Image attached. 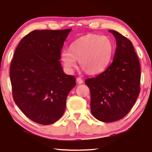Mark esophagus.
I'll use <instances>...</instances> for the list:
<instances>
[{
  "label": "esophagus",
  "mask_w": 152,
  "mask_h": 152,
  "mask_svg": "<svg viewBox=\"0 0 152 152\" xmlns=\"http://www.w3.org/2000/svg\"><path fill=\"white\" fill-rule=\"evenodd\" d=\"M77 84H83V80L80 77H77Z\"/></svg>",
  "instance_id": "obj_1"
}]
</instances>
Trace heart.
Here are the masks:
<instances>
[{"label":"heart","instance_id":"b5f03b06","mask_svg":"<svg viewBox=\"0 0 152 152\" xmlns=\"http://www.w3.org/2000/svg\"><path fill=\"white\" fill-rule=\"evenodd\" d=\"M113 44L105 36L88 34L71 43L69 50H63L60 59L68 71L72 72L79 61L82 70L86 74H98L107 68L111 61Z\"/></svg>","mask_w":152,"mask_h":152}]
</instances>
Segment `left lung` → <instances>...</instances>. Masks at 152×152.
Instances as JSON below:
<instances>
[{
    "mask_svg": "<svg viewBox=\"0 0 152 152\" xmlns=\"http://www.w3.org/2000/svg\"><path fill=\"white\" fill-rule=\"evenodd\" d=\"M109 32L116 39L113 62L102 73L85 80L91 92V113L104 122L124 118L140 91V61L132 43L115 30Z\"/></svg>",
    "mask_w": 152,
    "mask_h": 152,
    "instance_id": "8db88e82",
    "label": "left lung"
}]
</instances>
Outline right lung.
I'll use <instances>...</instances> for the list:
<instances>
[{
  "instance_id": "1",
  "label": "right lung",
  "mask_w": 152,
  "mask_h": 152,
  "mask_svg": "<svg viewBox=\"0 0 152 152\" xmlns=\"http://www.w3.org/2000/svg\"><path fill=\"white\" fill-rule=\"evenodd\" d=\"M71 29L34 30L18 43L10 68L16 104L31 120L48 125L63 115L68 93L76 85L60 62Z\"/></svg>"
}]
</instances>
